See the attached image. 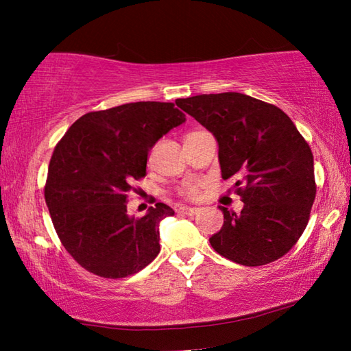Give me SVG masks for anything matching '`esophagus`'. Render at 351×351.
<instances>
[{
    "label": "esophagus",
    "mask_w": 351,
    "mask_h": 351,
    "mask_svg": "<svg viewBox=\"0 0 351 351\" xmlns=\"http://www.w3.org/2000/svg\"><path fill=\"white\" fill-rule=\"evenodd\" d=\"M178 212L184 213V215H195V213H198L199 209L198 207H189V206H181L178 207Z\"/></svg>",
    "instance_id": "obj_1"
}]
</instances>
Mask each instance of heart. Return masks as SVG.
I'll use <instances>...</instances> for the list:
<instances>
[{"label": "heart", "instance_id": "b5f03b06", "mask_svg": "<svg viewBox=\"0 0 351 351\" xmlns=\"http://www.w3.org/2000/svg\"><path fill=\"white\" fill-rule=\"evenodd\" d=\"M201 189H203V181L201 180H189L182 182L180 187H178V193L184 198H198L201 193Z\"/></svg>", "mask_w": 351, "mask_h": 351}]
</instances>
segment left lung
<instances>
[{
    "label": "left lung",
    "mask_w": 351,
    "mask_h": 351,
    "mask_svg": "<svg viewBox=\"0 0 351 351\" xmlns=\"http://www.w3.org/2000/svg\"><path fill=\"white\" fill-rule=\"evenodd\" d=\"M176 105L218 141L224 180L235 181L245 207L219 206L224 224L209 241L223 257L261 266L291 251L316 198L311 148L276 105L240 93L201 94Z\"/></svg>",
    "instance_id": "1"
}]
</instances>
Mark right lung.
<instances>
[{
	"label": "right lung",
	"instance_id": "right-lung-1",
	"mask_svg": "<svg viewBox=\"0 0 351 351\" xmlns=\"http://www.w3.org/2000/svg\"><path fill=\"white\" fill-rule=\"evenodd\" d=\"M184 121L171 102L125 104L86 112L58 141L45 199L58 239L82 268L122 278L156 258L159 221L175 212L156 203L130 218L125 203L133 182L147 175L148 152Z\"/></svg>",
	"mask_w": 351,
	"mask_h": 351
}]
</instances>
